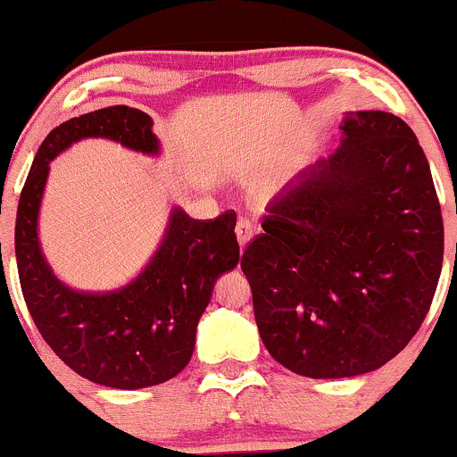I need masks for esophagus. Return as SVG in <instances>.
Here are the masks:
<instances>
[{"instance_id":"esophagus-1","label":"esophagus","mask_w":457,"mask_h":457,"mask_svg":"<svg viewBox=\"0 0 457 457\" xmlns=\"http://www.w3.org/2000/svg\"><path fill=\"white\" fill-rule=\"evenodd\" d=\"M235 233H237V242H239V246H246V244L250 242V239H253V235H254V224L250 222V220H246V218H242L237 222V227H235Z\"/></svg>"}]
</instances>
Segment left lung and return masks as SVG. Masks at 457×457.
<instances>
[{
    "label": "left lung",
    "mask_w": 457,
    "mask_h": 457,
    "mask_svg": "<svg viewBox=\"0 0 457 457\" xmlns=\"http://www.w3.org/2000/svg\"><path fill=\"white\" fill-rule=\"evenodd\" d=\"M342 145L270 204L242 270L270 355L312 379L381 368L423 325L445 228L429 163L401 117L360 111Z\"/></svg>",
    "instance_id": "8db88e82"
}]
</instances>
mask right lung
Wrapping results in <instances>:
<instances>
[{
    "label": "right lung",
    "instance_id": "1",
    "mask_svg": "<svg viewBox=\"0 0 457 457\" xmlns=\"http://www.w3.org/2000/svg\"><path fill=\"white\" fill-rule=\"evenodd\" d=\"M85 137L159 150L150 115L121 104L73 117L47 135L21 189L14 227L23 298L43 340L80 377L120 390L163 384L189 364L215 278L237 266V215L224 211L213 220H191L174 209L163 244L130 286L109 294L73 292L43 259L37 218L50 161Z\"/></svg>",
    "mask_w": 457,
    "mask_h": 457
}]
</instances>
